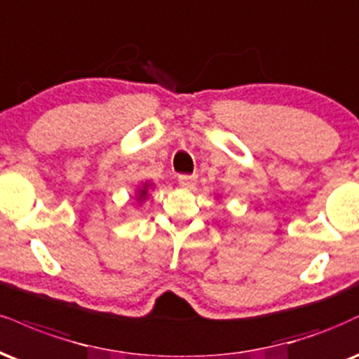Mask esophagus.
<instances>
[{
	"label": "esophagus",
	"mask_w": 359,
	"mask_h": 359,
	"mask_svg": "<svg viewBox=\"0 0 359 359\" xmlns=\"http://www.w3.org/2000/svg\"><path fill=\"white\" fill-rule=\"evenodd\" d=\"M196 180H197L196 174H180L179 175V184L182 185V187H192V185L196 184Z\"/></svg>",
	"instance_id": "obj_1"
}]
</instances>
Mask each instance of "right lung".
<instances>
[{
    "label": "right lung",
    "mask_w": 359,
    "mask_h": 359,
    "mask_svg": "<svg viewBox=\"0 0 359 359\" xmlns=\"http://www.w3.org/2000/svg\"><path fill=\"white\" fill-rule=\"evenodd\" d=\"M145 194H147L145 191H142V192H140V198H144V196H145Z\"/></svg>",
    "instance_id": "add662e5"
}]
</instances>
